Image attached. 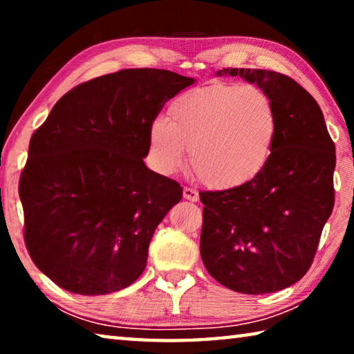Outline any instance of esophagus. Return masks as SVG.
Instances as JSON below:
<instances>
[{
	"instance_id": "obj_1",
	"label": "esophagus",
	"mask_w": 354,
	"mask_h": 354,
	"mask_svg": "<svg viewBox=\"0 0 354 354\" xmlns=\"http://www.w3.org/2000/svg\"><path fill=\"white\" fill-rule=\"evenodd\" d=\"M183 196H184V200H189V201H194V203L200 200L198 192L194 190V189H190V187H184Z\"/></svg>"
}]
</instances>
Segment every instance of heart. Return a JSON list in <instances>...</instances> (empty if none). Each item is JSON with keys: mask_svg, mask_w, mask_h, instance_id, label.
<instances>
[{"mask_svg": "<svg viewBox=\"0 0 354 354\" xmlns=\"http://www.w3.org/2000/svg\"><path fill=\"white\" fill-rule=\"evenodd\" d=\"M277 106L256 86L212 84L178 97L169 117L154 120L148 143L156 170L170 175L185 162L212 189L247 184L266 169L278 139Z\"/></svg>", "mask_w": 354, "mask_h": 354, "instance_id": "b5f03b06", "label": "heart"}]
</instances>
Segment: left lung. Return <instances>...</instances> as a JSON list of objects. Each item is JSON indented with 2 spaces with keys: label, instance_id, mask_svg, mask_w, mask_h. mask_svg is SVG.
I'll list each match as a JSON object with an SVG mask.
<instances>
[{
  "label": "left lung",
  "instance_id": "1",
  "mask_svg": "<svg viewBox=\"0 0 354 354\" xmlns=\"http://www.w3.org/2000/svg\"><path fill=\"white\" fill-rule=\"evenodd\" d=\"M270 95L279 133L270 160L253 181L201 192L200 253L227 289L259 295L286 289L309 270L333 212L334 142L320 106L292 77L268 70L223 68Z\"/></svg>",
  "mask_w": 354,
  "mask_h": 354
}]
</instances>
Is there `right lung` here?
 Masks as SVG:
<instances>
[{
	"label": "right lung",
	"instance_id": "1",
	"mask_svg": "<svg viewBox=\"0 0 354 354\" xmlns=\"http://www.w3.org/2000/svg\"><path fill=\"white\" fill-rule=\"evenodd\" d=\"M195 82L169 70L128 68L71 88L29 142L19 194L29 256L80 295L122 290L147 267L176 181L149 170V127Z\"/></svg>",
	"mask_w": 354,
	"mask_h": 354
}]
</instances>
